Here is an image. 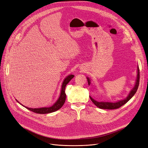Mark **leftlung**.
I'll use <instances>...</instances> for the list:
<instances>
[{"label":"left lung","instance_id":"obj_1","mask_svg":"<svg viewBox=\"0 0 148 148\" xmlns=\"http://www.w3.org/2000/svg\"><path fill=\"white\" fill-rule=\"evenodd\" d=\"M88 80V83L89 86L91 84V80L89 77H86ZM139 81H140V71H139V68L137 66V78H136V83H135V85L134 88L131 90V91L130 92L129 94L127 96V97L125 98L123 100H119L116 102H109V101H96L94 99H93L91 96H89L90 99L91 100V101L94 103V104L97 106L98 108L100 109H105V110H114V109H117L121 107V106H123L125 103L129 101L134 94H136V92L137 91V89L139 85Z\"/></svg>","mask_w":148,"mask_h":148}]
</instances>
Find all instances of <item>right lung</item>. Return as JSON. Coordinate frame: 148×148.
<instances>
[{
	"label": "right lung",
	"mask_w": 148,
	"mask_h": 148,
	"mask_svg": "<svg viewBox=\"0 0 148 148\" xmlns=\"http://www.w3.org/2000/svg\"><path fill=\"white\" fill-rule=\"evenodd\" d=\"M74 77V75L70 74V75H68L66 77L65 79H64V80L62 83V85L61 91H60L59 97L58 98V99L57 100V101L54 103L53 105V106H51L50 107H43V108H28V107L23 106L17 100H16V101L18 103H20L21 105H22L23 107L28 109V110H30V111H33L35 113H37V114H48V113L55 112L57 110H59L60 108H62V106L63 105V104L65 103V100H66L65 87H66V86L68 83L70 82V80H71Z\"/></svg>",
	"instance_id": "1"
}]
</instances>
